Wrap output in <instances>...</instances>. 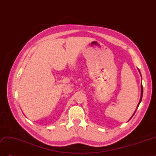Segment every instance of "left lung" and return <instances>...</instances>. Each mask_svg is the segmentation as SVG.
Here are the masks:
<instances>
[{"mask_svg": "<svg viewBox=\"0 0 156 156\" xmlns=\"http://www.w3.org/2000/svg\"><path fill=\"white\" fill-rule=\"evenodd\" d=\"M143 85H142V84H141V96H140V101H139V104H138V105H137V108H138V107H139V104H140V101H141V100H142V96H143ZM136 111H135V112H136ZM135 112H134V114H135ZM134 114L133 115V116L134 115ZM133 116H131V118L132 117H133ZM129 119V120H130Z\"/></svg>", "mask_w": 156, "mask_h": 156, "instance_id": "8db88e82", "label": "left lung"}]
</instances>
